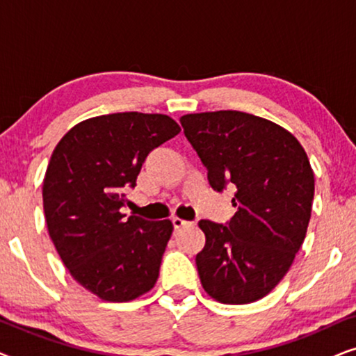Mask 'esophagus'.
<instances>
[{
    "mask_svg": "<svg viewBox=\"0 0 356 356\" xmlns=\"http://www.w3.org/2000/svg\"><path fill=\"white\" fill-rule=\"evenodd\" d=\"M172 223H173V228L175 230H181V228H184V227H189V225H193L191 222H188V220H183V218H179V217H173L172 218Z\"/></svg>",
    "mask_w": 356,
    "mask_h": 356,
    "instance_id": "esophagus-1",
    "label": "esophagus"
}]
</instances>
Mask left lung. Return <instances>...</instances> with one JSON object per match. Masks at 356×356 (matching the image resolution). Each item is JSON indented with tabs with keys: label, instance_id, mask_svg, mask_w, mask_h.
Here are the masks:
<instances>
[{
	"label": "left lung",
	"instance_id": "left-lung-1",
	"mask_svg": "<svg viewBox=\"0 0 356 356\" xmlns=\"http://www.w3.org/2000/svg\"><path fill=\"white\" fill-rule=\"evenodd\" d=\"M179 123L212 189H236L225 225L199 220V279L220 303H252L284 279L305 241L314 197L309 160L289 131L243 111L184 115Z\"/></svg>",
	"mask_w": 356,
	"mask_h": 356
}]
</instances>
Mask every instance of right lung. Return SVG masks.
<instances>
[{"mask_svg":"<svg viewBox=\"0 0 356 356\" xmlns=\"http://www.w3.org/2000/svg\"><path fill=\"white\" fill-rule=\"evenodd\" d=\"M167 115H102L76 124L43 179L47 227L72 279L105 301L155 285L173 225L121 213L147 155L179 133Z\"/></svg>","mask_w":356,"mask_h":356,"instance_id":"right-lung-1","label":"right lung"}]
</instances>
